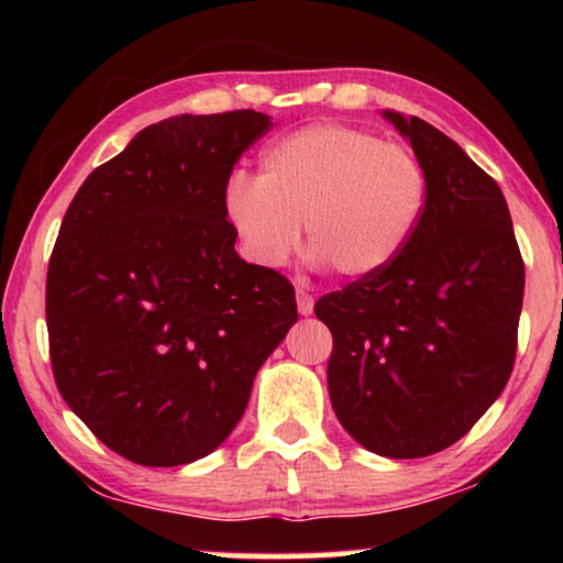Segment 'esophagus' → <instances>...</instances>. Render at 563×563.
<instances>
[{
  "label": "esophagus",
  "mask_w": 563,
  "mask_h": 563,
  "mask_svg": "<svg viewBox=\"0 0 563 563\" xmlns=\"http://www.w3.org/2000/svg\"><path fill=\"white\" fill-rule=\"evenodd\" d=\"M295 300H298L300 316H312V308H316V298H312L310 292H305L302 288H298V292H295Z\"/></svg>",
  "instance_id": "obj_1"
}]
</instances>
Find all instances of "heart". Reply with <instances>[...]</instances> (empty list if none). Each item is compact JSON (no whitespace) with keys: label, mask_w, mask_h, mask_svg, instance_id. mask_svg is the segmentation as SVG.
I'll return each mask as SVG.
<instances>
[{"label":"heart","mask_w":563,"mask_h":563,"mask_svg":"<svg viewBox=\"0 0 563 563\" xmlns=\"http://www.w3.org/2000/svg\"><path fill=\"white\" fill-rule=\"evenodd\" d=\"M427 174L412 148L373 131L316 123L265 151L258 178L235 174L223 206L247 258L280 268L300 247L345 278L389 268L412 241L427 206Z\"/></svg>","instance_id":"1"}]
</instances>
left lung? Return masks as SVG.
I'll return each instance as SVG.
<instances>
[{"label":"left lung","mask_w":563,"mask_h":563,"mask_svg":"<svg viewBox=\"0 0 563 563\" xmlns=\"http://www.w3.org/2000/svg\"><path fill=\"white\" fill-rule=\"evenodd\" d=\"M427 174L412 241L383 273L322 295L330 402L365 450L415 460L452 446L501 395L517 357L523 261L501 188L440 129L397 111Z\"/></svg>","instance_id":"8db88e82"}]
</instances>
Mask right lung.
<instances>
[{"label":"right lung","mask_w":563,"mask_h":563,"mask_svg":"<svg viewBox=\"0 0 563 563\" xmlns=\"http://www.w3.org/2000/svg\"><path fill=\"white\" fill-rule=\"evenodd\" d=\"M261 111L151 123L93 168L46 273L56 387L99 440L144 466L211 454L298 320L288 278L235 253L223 194Z\"/></svg>","instance_id":"add662e5"}]
</instances>
